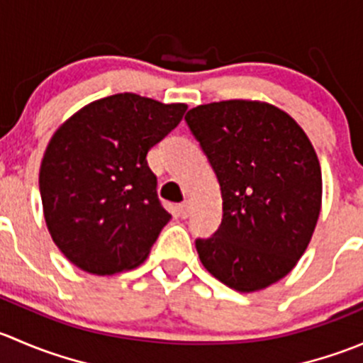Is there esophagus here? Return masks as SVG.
<instances>
[{
  "instance_id": "34e87169",
  "label": "esophagus",
  "mask_w": 363,
  "mask_h": 363,
  "mask_svg": "<svg viewBox=\"0 0 363 363\" xmlns=\"http://www.w3.org/2000/svg\"><path fill=\"white\" fill-rule=\"evenodd\" d=\"M191 211H193L191 200H186V202H182L181 205H179V214H181L182 218H188V216L191 214Z\"/></svg>"
}]
</instances>
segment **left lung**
<instances>
[{"mask_svg": "<svg viewBox=\"0 0 363 363\" xmlns=\"http://www.w3.org/2000/svg\"><path fill=\"white\" fill-rule=\"evenodd\" d=\"M218 177L221 226L196 240L200 262L232 290L283 279L307 250L321 211V167L284 111L256 100L199 105L186 113Z\"/></svg>", "mask_w": 363, "mask_h": 363, "instance_id": "8db88e82", "label": "left lung"}]
</instances>
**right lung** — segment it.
<instances>
[{
  "label": "right lung",
  "instance_id": "add662e5",
  "mask_svg": "<svg viewBox=\"0 0 363 363\" xmlns=\"http://www.w3.org/2000/svg\"><path fill=\"white\" fill-rule=\"evenodd\" d=\"M186 108L119 93L91 101L52 135L40 164L43 216L54 244L80 270L112 276L145 262L172 219L147 152Z\"/></svg>",
  "mask_w": 363,
  "mask_h": 363
}]
</instances>
